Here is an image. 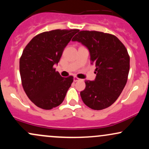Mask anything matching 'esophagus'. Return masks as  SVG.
Here are the masks:
<instances>
[{"mask_svg": "<svg viewBox=\"0 0 149 149\" xmlns=\"http://www.w3.org/2000/svg\"><path fill=\"white\" fill-rule=\"evenodd\" d=\"M80 80V78H78L77 76H74V78H73V81H74V82H77V81H78V80Z\"/></svg>", "mask_w": 149, "mask_h": 149, "instance_id": "1", "label": "esophagus"}]
</instances>
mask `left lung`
Here are the masks:
<instances>
[{"label":"left lung","instance_id":"1","mask_svg":"<svg viewBox=\"0 0 149 149\" xmlns=\"http://www.w3.org/2000/svg\"><path fill=\"white\" fill-rule=\"evenodd\" d=\"M88 47L90 59L96 66L94 81L85 80L80 92L82 100L94 110H102L112 105L122 92L130 71V56L123 42L113 34L80 31L73 38Z\"/></svg>","mask_w":149,"mask_h":149}]
</instances>
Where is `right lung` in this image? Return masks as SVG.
Wrapping results in <instances>:
<instances>
[{"label": "right lung", "instance_id": "add662e5", "mask_svg": "<svg viewBox=\"0 0 149 149\" xmlns=\"http://www.w3.org/2000/svg\"><path fill=\"white\" fill-rule=\"evenodd\" d=\"M78 29H55L40 33L27 44L19 59L22 87L38 107L49 110L60 105L73 81L63 78L54 65Z\"/></svg>", "mask_w": 149, "mask_h": 149}]
</instances>
